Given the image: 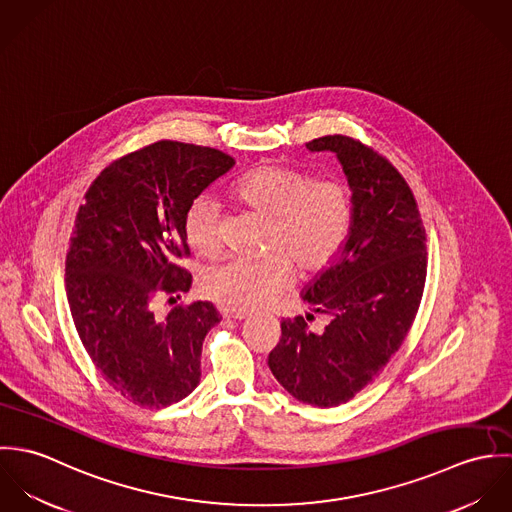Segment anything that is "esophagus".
Returning a JSON list of instances; mask_svg holds the SVG:
<instances>
[{"mask_svg": "<svg viewBox=\"0 0 512 512\" xmlns=\"http://www.w3.org/2000/svg\"><path fill=\"white\" fill-rule=\"evenodd\" d=\"M222 315L228 317V319H246L248 311H244V309H224Z\"/></svg>", "mask_w": 512, "mask_h": 512, "instance_id": "1", "label": "esophagus"}]
</instances>
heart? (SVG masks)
<instances>
[{
  "mask_svg": "<svg viewBox=\"0 0 512 512\" xmlns=\"http://www.w3.org/2000/svg\"><path fill=\"white\" fill-rule=\"evenodd\" d=\"M234 197L270 219L268 254L256 260L228 258L207 268L201 290L232 309H254L274 301L293 282V261L301 274L329 268L343 252L353 228V191L341 177L311 175L264 165L244 175ZM187 244L199 256L220 250L219 203L197 197L185 211Z\"/></svg>",
  "mask_w": 512,
  "mask_h": 512,
  "instance_id": "1",
  "label": "heart"
}]
</instances>
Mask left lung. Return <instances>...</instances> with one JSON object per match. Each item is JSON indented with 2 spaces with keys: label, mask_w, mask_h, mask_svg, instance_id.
Instances as JSON below:
<instances>
[{
  "label": "left lung",
  "mask_w": 512,
  "mask_h": 512,
  "mask_svg": "<svg viewBox=\"0 0 512 512\" xmlns=\"http://www.w3.org/2000/svg\"><path fill=\"white\" fill-rule=\"evenodd\" d=\"M305 146L337 153L353 191V228L301 295L329 323L313 331L311 313L284 319L268 366L293 398L331 408L361 392L404 343L426 284V230L406 179L378 151L349 136Z\"/></svg>",
  "instance_id": "8db88e82"
}]
</instances>
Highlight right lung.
Listing matches in <instances>:
<instances>
[{"label": "right lung", "instance_id": "1", "mask_svg": "<svg viewBox=\"0 0 512 512\" xmlns=\"http://www.w3.org/2000/svg\"><path fill=\"white\" fill-rule=\"evenodd\" d=\"M234 159L213 147L161 140L110 163L88 187L67 252L76 333L104 380L142 408H165L201 380V351L220 321L211 301L157 317V297L189 292L187 207Z\"/></svg>", "mask_w": 512, "mask_h": 512}]
</instances>
